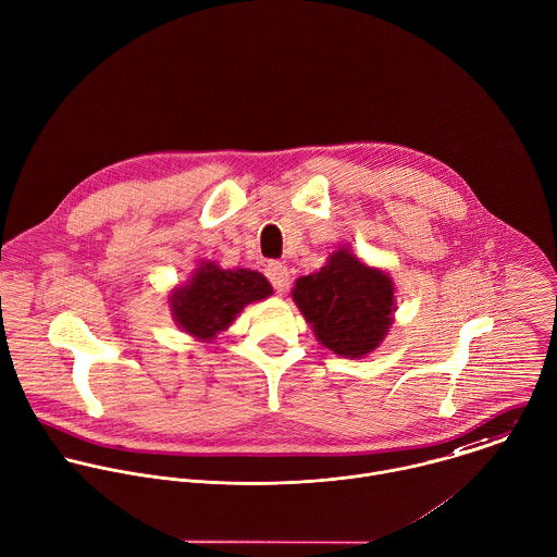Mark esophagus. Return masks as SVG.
<instances>
[{
  "label": "esophagus",
  "instance_id": "34e87169",
  "mask_svg": "<svg viewBox=\"0 0 557 557\" xmlns=\"http://www.w3.org/2000/svg\"><path fill=\"white\" fill-rule=\"evenodd\" d=\"M267 277L269 282L273 284V288L277 293H284L290 284V273H288V267L282 264V262H269L267 264Z\"/></svg>",
  "mask_w": 557,
  "mask_h": 557
}]
</instances>
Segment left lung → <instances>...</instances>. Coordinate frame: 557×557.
I'll return each instance as SVG.
<instances>
[{
    "instance_id": "left-lung-1",
    "label": "left lung",
    "mask_w": 557,
    "mask_h": 557,
    "mask_svg": "<svg viewBox=\"0 0 557 557\" xmlns=\"http://www.w3.org/2000/svg\"><path fill=\"white\" fill-rule=\"evenodd\" d=\"M290 295L317 341L351 360L382 345L397 310L393 277L360 262L349 247L332 251L317 273L301 275Z\"/></svg>"
}]
</instances>
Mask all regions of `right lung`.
<instances>
[{"instance_id":"add662e5","label":"right lung","mask_w":557,"mask_h":557,"mask_svg":"<svg viewBox=\"0 0 557 557\" xmlns=\"http://www.w3.org/2000/svg\"><path fill=\"white\" fill-rule=\"evenodd\" d=\"M273 295L269 280L251 269H221L216 262H201L190 280L175 286L169 308L177 327L197 341L210 343L225 332L247 304Z\"/></svg>"}]
</instances>
